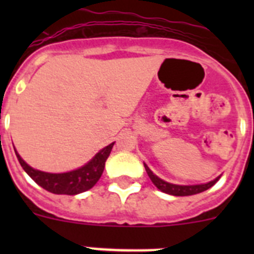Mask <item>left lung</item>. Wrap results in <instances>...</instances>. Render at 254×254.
I'll return each instance as SVG.
<instances>
[{"instance_id": "left-lung-1", "label": "left lung", "mask_w": 254, "mask_h": 254, "mask_svg": "<svg viewBox=\"0 0 254 254\" xmlns=\"http://www.w3.org/2000/svg\"><path fill=\"white\" fill-rule=\"evenodd\" d=\"M143 167L146 169L147 176L150 177L151 182L154 183V186L158 190H160L161 192L168 194H172V196H192V194H197L201 193L203 190H208L212 186L216 183L217 181L220 179V176L217 178H215L214 181L208 182V183H203V185H192V186H181V185H173V183H169V182L163 181L161 178H159L156 174L150 170V168L147 167L146 164L143 163Z\"/></svg>"}]
</instances>
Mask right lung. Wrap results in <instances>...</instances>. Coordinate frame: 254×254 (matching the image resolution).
Listing matches in <instances>:
<instances>
[{"instance_id":"obj_1","label":"right lung","mask_w":254,"mask_h":254,"mask_svg":"<svg viewBox=\"0 0 254 254\" xmlns=\"http://www.w3.org/2000/svg\"><path fill=\"white\" fill-rule=\"evenodd\" d=\"M114 142L109 143L108 146L103 147L99 152H96L95 156L90 161H87L85 165L77 168L75 170L66 173H47L42 170L34 169L30 165L22 160V158L15 150L20 165L22 169L28 173L33 181L39 185L40 187L55 194H73L82 193L85 190H89L96 185L103 174L105 167V161L111 154Z\"/></svg>"}]
</instances>
